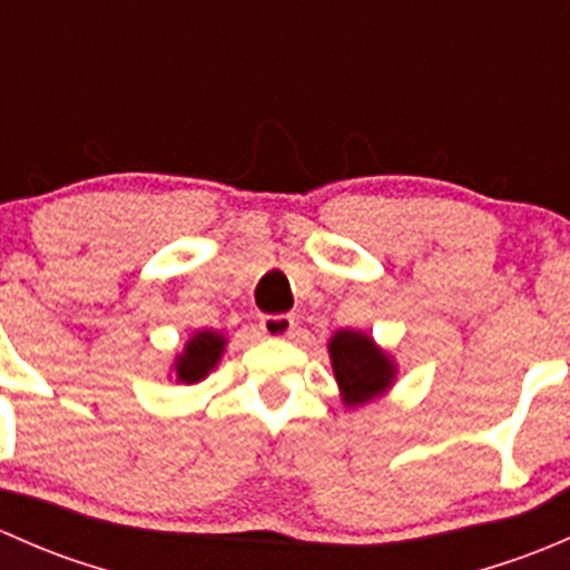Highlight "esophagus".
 I'll list each match as a JSON object with an SVG mask.
<instances>
[{"mask_svg": "<svg viewBox=\"0 0 570 570\" xmlns=\"http://www.w3.org/2000/svg\"><path fill=\"white\" fill-rule=\"evenodd\" d=\"M258 327H262L264 336L284 338L295 331V317H292V314H264Z\"/></svg>", "mask_w": 570, "mask_h": 570, "instance_id": "34e87169", "label": "esophagus"}]
</instances>
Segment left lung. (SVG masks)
<instances>
[{
	"label": "left lung",
	"mask_w": 570,
	"mask_h": 570,
	"mask_svg": "<svg viewBox=\"0 0 570 570\" xmlns=\"http://www.w3.org/2000/svg\"><path fill=\"white\" fill-rule=\"evenodd\" d=\"M331 358L347 402L372 400V396L386 392L394 377V366L364 333L338 331L331 338Z\"/></svg>",
	"instance_id": "1"
}]
</instances>
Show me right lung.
Masks as SVG:
<instances>
[{"label": "right lung", "instance_id": "right-lung-1", "mask_svg": "<svg viewBox=\"0 0 570 570\" xmlns=\"http://www.w3.org/2000/svg\"><path fill=\"white\" fill-rule=\"evenodd\" d=\"M223 344H226L223 342V336H217V333H209V331L189 338L187 350H184V355L176 364L178 381L195 383L200 381V377H206V372H209L212 366L217 364V358H220Z\"/></svg>", "mask_w": 570, "mask_h": 570}]
</instances>
